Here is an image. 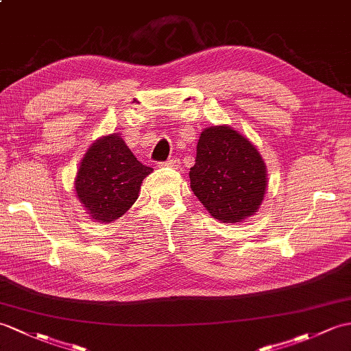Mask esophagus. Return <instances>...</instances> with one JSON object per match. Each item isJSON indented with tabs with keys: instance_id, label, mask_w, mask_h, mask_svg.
I'll return each instance as SVG.
<instances>
[{
	"instance_id": "34e87169",
	"label": "esophagus",
	"mask_w": 351,
	"mask_h": 351,
	"mask_svg": "<svg viewBox=\"0 0 351 351\" xmlns=\"http://www.w3.org/2000/svg\"><path fill=\"white\" fill-rule=\"evenodd\" d=\"M160 166L170 167V169H179V167H181V162H179V160H176V158H170V160H167L165 162H161Z\"/></svg>"
}]
</instances>
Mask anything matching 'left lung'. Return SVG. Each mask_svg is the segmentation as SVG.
<instances>
[{"instance_id":"1","label":"left lung","mask_w":351,"mask_h":351,"mask_svg":"<svg viewBox=\"0 0 351 351\" xmlns=\"http://www.w3.org/2000/svg\"><path fill=\"white\" fill-rule=\"evenodd\" d=\"M190 185L208 213L221 223H242L265 199L266 165L248 137L230 125L203 130Z\"/></svg>"}]
</instances>
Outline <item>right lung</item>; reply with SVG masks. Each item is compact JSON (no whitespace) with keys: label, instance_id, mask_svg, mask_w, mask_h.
I'll return each instance as SVG.
<instances>
[{"label":"right lung","instance_id":"add662e5","mask_svg":"<svg viewBox=\"0 0 351 351\" xmlns=\"http://www.w3.org/2000/svg\"><path fill=\"white\" fill-rule=\"evenodd\" d=\"M151 172L152 169L134 157L118 133L101 136L79 162L76 195L91 219L109 224L133 206L142 181Z\"/></svg>","mask_w":351,"mask_h":351}]
</instances>
